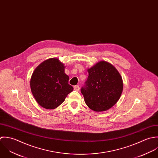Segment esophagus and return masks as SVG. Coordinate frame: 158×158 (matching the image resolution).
I'll use <instances>...</instances> for the list:
<instances>
[{
  "instance_id": "obj_1",
  "label": "esophagus",
  "mask_w": 158,
  "mask_h": 158,
  "mask_svg": "<svg viewBox=\"0 0 158 158\" xmlns=\"http://www.w3.org/2000/svg\"><path fill=\"white\" fill-rule=\"evenodd\" d=\"M74 90L75 91H79V90H80V87H79V85H75V86L74 87Z\"/></svg>"
}]
</instances>
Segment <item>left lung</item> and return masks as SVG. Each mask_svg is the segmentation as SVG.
<instances>
[{"label": "left lung", "instance_id": "8db88e82", "mask_svg": "<svg viewBox=\"0 0 158 158\" xmlns=\"http://www.w3.org/2000/svg\"><path fill=\"white\" fill-rule=\"evenodd\" d=\"M88 72L87 80L81 89L86 104L96 112L108 110L117 103L123 91L120 73L105 61L96 64Z\"/></svg>", "mask_w": 158, "mask_h": 158}]
</instances>
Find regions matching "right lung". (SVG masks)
I'll use <instances>...</instances> for the list:
<instances>
[{
  "label": "right lung",
  "mask_w": 158,
  "mask_h": 158,
  "mask_svg": "<svg viewBox=\"0 0 158 158\" xmlns=\"http://www.w3.org/2000/svg\"><path fill=\"white\" fill-rule=\"evenodd\" d=\"M64 70L63 63L54 58L41 63L33 73L31 91L36 102L43 107L48 109L57 107L73 90Z\"/></svg>",
  "instance_id": "right-lung-1"
}]
</instances>
